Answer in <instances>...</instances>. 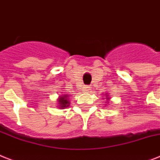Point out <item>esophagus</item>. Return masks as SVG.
<instances>
[{"label": "esophagus", "instance_id": "esophagus-1", "mask_svg": "<svg viewBox=\"0 0 160 160\" xmlns=\"http://www.w3.org/2000/svg\"><path fill=\"white\" fill-rule=\"evenodd\" d=\"M89 89H90V87L89 85H86V86L84 87V91H89Z\"/></svg>", "mask_w": 160, "mask_h": 160}]
</instances>
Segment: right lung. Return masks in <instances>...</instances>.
I'll return each instance as SVG.
<instances>
[{
	"instance_id": "add662e5",
	"label": "right lung",
	"mask_w": 160,
	"mask_h": 160,
	"mask_svg": "<svg viewBox=\"0 0 160 160\" xmlns=\"http://www.w3.org/2000/svg\"><path fill=\"white\" fill-rule=\"evenodd\" d=\"M69 95H63L62 97L58 99V102H59V107L62 108H67V106H69L70 104V102H69Z\"/></svg>"
}]
</instances>
